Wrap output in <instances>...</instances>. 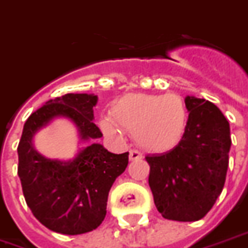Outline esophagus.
<instances>
[{
  "mask_svg": "<svg viewBox=\"0 0 248 248\" xmlns=\"http://www.w3.org/2000/svg\"><path fill=\"white\" fill-rule=\"evenodd\" d=\"M129 157L130 160H140L143 157V155L139 151H137V150H130Z\"/></svg>",
  "mask_w": 248,
  "mask_h": 248,
  "instance_id": "esophagus-1",
  "label": "esophagus"
}]
</instances>
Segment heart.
<instances>
[{
    "label": "heart",
    "mask_w": 248,
    "mask_h": 248,
    "mask_svg": "<svg viewBox=\"0 0 248 248\" xmlns=\"http://www.w3.org/2000/svg\"><path fill=\"white\" fill-rule=\"evenodd\" d=\"M188 121V108L179 94L133 93L115 102L111 117L101 119V129L113 138H121L124 130L144 150L167 152L183 140Z\"/></svg>",
    "instance_id": "b5f03b06"
}]
</instances>
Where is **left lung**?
<instances>
[{"instance_id": "1", "label": "left lung", "mask_w": 248, "mask_h": 248, "mask_svg": "<svg viewBox=\"0 0 248 248\" xmlns=\"http://www.w3.org/2000/svg\"><path fill=\"white\" fill-rule=\"evenodd\" d=\"M189 121L175 148L146 156L154 202L167 219L180 222L203 218L221 194L232 146L230 124L210 101L185 97Z\"/></svg>"}]
</instances>
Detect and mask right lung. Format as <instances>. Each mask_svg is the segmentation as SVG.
Listing matches in <instances>:
<instances>
[{
	"label": "right lung",
	"mask_w": 248,
	"mask_h": 248,
	"mask_svg": "<svg viewBox=\"0 0 248 248\" xmlns=\"http://www.w3.org/2000/svg\"><path fill=\"white\" fill-rule=\"evenodd\" d=\"M97 96L68 93L34 111L23 126L18 144V176L27 206L47 229L78 235L94 230L106 216L111 185L127 167L129 152L111 154L93 143L73 160H51L32 146L38 130L55 117H67L78 126L82 140L102 137L93 122Z\"/></svg>",
	"instance_id": "right-lung-1"
}]
</instances>
